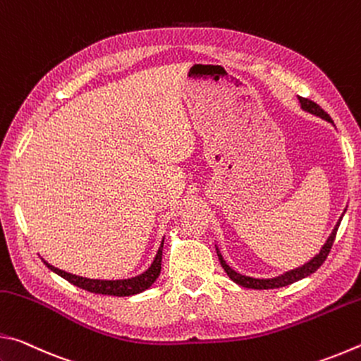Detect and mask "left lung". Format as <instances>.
<instances>
[{
	"label": "left lung",
	"mask_w": 361,
	"mask_h": 361,
	"mask_svg": "<svg viewBox=\"0 0 361 361\" xmlns=\"http://www.w3.org/2000/svg\"><path fill=\"white\" fill-rule=\"evenodd\" d=\"M299 103H301L302 109H305V111L312 113L315 116H319V118L325 119L328 122H333V119L329 118V114L325 111V109H322V106L317 105L315 102L309 100V99H302V97H299ZM341 224V219L339 223L336 224V228L333 229L331 235L328 237V240L325 245H323V248L320 250V253L315 256L314 259H310L307 264H304L301 267L298 269H293V271L283 274V276L280 277H276V279H253V277H247V276H242V274H237L234 269H231L228 264H226V261L223 259V256L219 255L218 252V258H219V262H221V266L224 269V272L228 274L231 280H234V282L237 285L240 286H245V288H253V290H269V288H280V286H286V285H291L298 282V280H301L304 277L310 276V274H314L317 269H319L323 262H325V259L328 258L329 252H331V247L334 243V239H336V232H338V228Z\"/></svg>",
	"instance_id": "1"
}]
</instances>
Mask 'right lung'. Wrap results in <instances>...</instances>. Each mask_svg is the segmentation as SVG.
I'll list each match as a JSON object with an SVG mask.
<instances>
[{
    "label": "right lung",
    "mask_w": 361,
    "mask_h": 361,
    "mask_svg": "<svg viewBox=\"0 0 361 361\" xmlns=\"http://www.w3.org/2000/svg\"><path fill=\"white\" fill-rule=\"evenodd\" d=\"M164 245V242H162ZM162 245L159 248V252L156 255L154 261H152L151 267L146 271L142 276H138L135 279H127V280H92V279H84V277H78L73 276V274H68L65 271H60V269L54 267L51 264H47L44 261V264L59 274L60 277H63L65 280H68L70 283H73L78 288H82L85 291L95 293V295H108V296H132L137 295V293H142L145 290H148L149 286L156 282V279L161 274V264H162Z\"/></svg>",
    "instance_id": "right-lung-1"
}]
</instances>
